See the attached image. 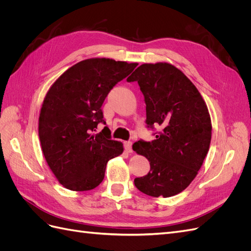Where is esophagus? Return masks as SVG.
I'll return each mask as SVG.
<instances>
[{"instance_id": "esophagus-1", "label": "esophagus", "mask_w": 251, "mask_h": 251, "mask_svg": "<svg viewBox=\"0 0 251 251\" xmlns=\"http://www.w3.org/2000/svg\"><path fill=\"white\" fill-rule=\"evenodd\" d=\"M125 149L127 151V153H132L133 150H132V142L131 141H126L125 142Z\"/></svg>"}]
</instances>
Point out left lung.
Masks as SVG:
<instances>
[{"instance_id": "left-lung-1", "label": "left lung", "mask_w": 251, "mask_h": 251, "mask_svg": "<svg viewBox=\"0 0 251 251\" xmlns=\"http://www.w3.org/2000/svg\"><path fill=\"white\" fill-rule=\"evenodd\" d=\"M126 80L138 82L148 127L160 126L155 140L133 144L151 165L148 175L135 178V186L151 197L177 195L195 179L209 150L211 121L206 103L194 83L168 63L143 64Z\"/></svg>"}]
</instances>
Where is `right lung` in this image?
Segmentation results:
<instances>
[{"mask_svg":"<svg viewBox=\"0 0 251 251\" xmlns=\"http://www.w3.org/2000/svg\"><path fill=\"white\" fill-rule=\"evenodd\" d=\"M138 64L89 58L69 68L45 97L39 136L52 173L70 191H90L101 183L110 159L123 154V143L112 140L101 105L117 82Z\"/></svg>","mask_w":251,"mask_h":251,"instance_id":"1","label":"right lung"}]
</instances>
